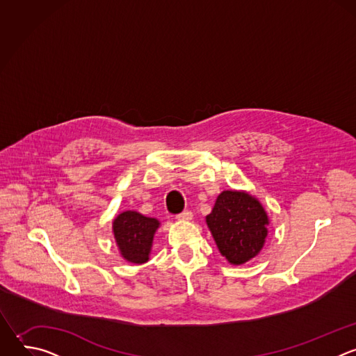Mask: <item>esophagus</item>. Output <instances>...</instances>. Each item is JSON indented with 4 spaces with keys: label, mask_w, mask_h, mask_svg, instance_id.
<instances>
[{
    "label": "esophagus",
    "mask_w": 356,
    "mask_h": 356,
    "mask_svg": "<svg viewBox=\"0 0 356 356\" xmlns=\"http://www.w3.org/2000/svg\"><path fill=\"white\" fill-rule=\"evenodd\" d=\"M179 221H190L193 218V213L191 211H183L181 214H179L176 217Z\"/></svg>",
    "instance_id": "esophagus-1"
}]
</instances>
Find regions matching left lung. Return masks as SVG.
Listing matches in <instances>:
<instances>
[{"instance_id": "left-lung-1", "label": "left lung", "mask_w": 356, "mask_h": 356, "mask_svg": "<svg viewBox=\"0 0 356 356\" xmlns=\"http://www.w3.org/2000/svg\"><path fill=\"white\" fill-rule=\"evenodd\" d=\"M221 255L243 265L262 250L269 234V216L262 202L245 190H224L206 217Z\"/></svg>"}]
</instances>
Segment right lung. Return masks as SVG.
Segmentation results:
<instances>
[{"label":"right lung","mask_w":356,"mask_h":356,"mask_svg":"<svg viewBox=\"0 0 356 356\" xmlns=\"http://www.w3.org/2000/svg\"><path fill=\"white\" fill-rule=\"evenodd\" d=\"M161 227L159 220L138 211L127 210L113 220V232L120 255L129 264L142 265L149 261L154 236Z\"/></svg>","instance_id":"1"}]
</instances>
